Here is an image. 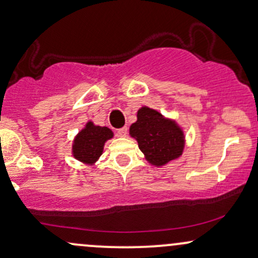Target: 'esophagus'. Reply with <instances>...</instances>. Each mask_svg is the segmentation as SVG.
Listing matches in <instances>:
<instances>
[{"label":"esophagus","mask_w":258,"mask_h":258,"mask_svg":"<svg viewBox=\"0 0 258 258\" xmlns=\"http://www.w3.org/2000/svg\"><path fill=\"white\" fill-rule=\"evenodd\" d=\"M127 132H128V128H127V127H122V128L117 130V135H119L120 137H126Z\"/></svg>","instance_id":"obj_1"}]
</instances>
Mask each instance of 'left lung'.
I'll return each mask as SVG.
<instances>
[{"mask_svg": "<svg viewBox=\"0 0 258 258\" xmlns=\"http://www.w3.org/2000/svg\"><path fill=\"white\" fill-rule=\"evenodd\" d=\"M130 136L150 165L161 167L178 159L185 146V136L176 121L167 119L155 109L142 106L137 121L130 127Z\"/></svg>", "mask_w": 258, "mask_h": 258, "instance_id": "left-lung-1", "label": "left lung"}]
</instances>
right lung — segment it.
I'll return each mask as SVG.
<instances>
[{
  "label": "right lung",
  "instance_id": "obj_1",
  "mask_svg": "<svg viewBox=\"0 0 258 258\" xmlns=\"http://www.w3.org/2000/svg\"><path fill=\"white\" fill-rule=\"evenodd\" d=\"M112 137L114 132L110 128L88 121L74 138L73 156L82 164L93 166L103 154L105 142Z\"/></svg>",
  "mask_w": 258,
  "mask_h": 258
}]
</instances>
